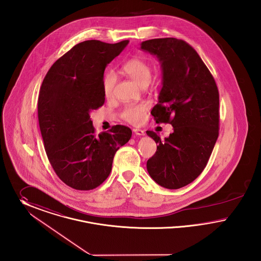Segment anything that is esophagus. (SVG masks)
I'll use <instances>...</instances> for the list:
<instances>
[{
    "mask_svg": "<svg viewBox=\"0 0 261 261\" xmlns=\"http://www.w3.org/2000/svg\"><path fill=\"white\" fill-rule=\"evenodd\" d=\"M134 133L137 135V136H144V130L140 129V128H134Z\"/></svg>",
    "mask_w": 261,
    "mask_h": 261,
    "instance_id": "esophagus-1",
    "label": "esophagus"
}]
</instances>
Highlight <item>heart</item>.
Wrapping results in <instances>:
<instances>
[{
  "label": "heart",
  "mask_w": 261,
  "mask_h": 261,
  "mask_svg": "<svg viewBox=\"0 0 261 261\" xmlns=\"http://www.w3.org/2000/svg\"><path fill=\"white\" fill-rule=\"evenodd\" d=\"M122 71L140 87H146L151 81L152 69L148 62L141 58H133L125 62ZM116 83V77L114 73L108 72L103 79V91L106 97L112 96ZM147 109L145 103L129 104L124 107L122 112V118L127 123L133 124H140L144 119V112Z\"/></svg>",
  "instance_id": "heart-1"
}]
</instances>
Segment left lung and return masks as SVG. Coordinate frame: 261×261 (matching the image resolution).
<instances>
[{
  "label": "left lung",
  "instance_id": "1",
  "mask_svg": "<svg viewBox=\"0 0 261 261\" xmlns=\"http://www.w3.org/2000/svg\"><path fill=\"white\" fill-rule=\"evenodd\" d=\"M142 51L156 56L162 69L158 104L151 111L157 124L170 123L174 132L157 143L147 171L158 185L180 189L197 178L207 165L219 135V92L216 83L196 51L177 38L143 41Z\"/></svg>",
  "mask_w": 261,
  "mask_h": 261
}]
</instances>
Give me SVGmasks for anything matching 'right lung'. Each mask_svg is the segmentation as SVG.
Here are the masks:
<instances>
[{"label":"right lung","mask_w":261,"mask_h":261,"mask_svg":"<svg viewBox=\"0 0 261 261\" xmlns=\"http://www.w3.org/2000/svg\"><path fill=\"white\" fill-rule=\"evenodd\" d=\"M127 44L79 43L43 80L38 120L45 151L57 176L74 190L99 187L110 175L115 153L132 137V129L121 124L97 136L90 119L105 102V69Z\"/></svg>","instance_id":"1"}]
</instances>
